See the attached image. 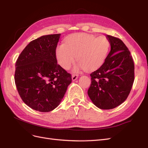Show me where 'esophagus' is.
<instances>
[{
    "instance_id": "obj_1",
    "label": "esophagus",
    "mask_w": 148,
    "mask_h": 148,
    "mask_svg": "<svg viewBox=\"0 0 148 148\" xmlns=\"http://www.w3.org/2000/svg\"><path fill=\"white\" fill-rule=\"evenodd\" d=\"M78 77H79L78 74H73L72 75V79H73V81H75L78 78Z\"/></svg>"
}]
</instances>
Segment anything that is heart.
<instances>
[{"instance_id": "obj_1", "label": "heart", "mask_w": 148, "mask_h": 148, "mask_svg": "<svg viewBox=\"0 0 148 148\" xmlns=\"http://www.w3.org/2000/svg\"><path fill=\"white\" fill-rule=\"evenodd\" d=\"M110 48L106 37L86 33H76L66 38L65 42L56 48V58L59 65L69 69L75 59L78 66L86 71H94L103 65Z\"/></svg>"}]
</instances>
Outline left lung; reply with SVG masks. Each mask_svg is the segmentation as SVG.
Here are the masks:
<instances>
[{"mask_svg":"<svg viewBox=\"0 0 148 148\" xmlns=\"http://www.w3.org/2000/svg\"><path fill=\"white\" fill-rule=\"evenodd\" d=\"M111 51L103 65L90 74L88 96L101 109L115 108L126 101L134 80L133 59L126 45L117 37L108 35Z\"/></svg>","mask_w":148,"mask_h":148,"instance_id":"1","label":"left lung"}]
</instances>
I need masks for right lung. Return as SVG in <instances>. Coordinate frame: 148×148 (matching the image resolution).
I'll return each instance as SVG.
<instances>
[{
    "instance_id": "obj_1",
    "label": "right lung",
    "mask_w": 148,
    "mask_h": 148,
    "mask_svg": "<svg viewBox=\"0 0 148 148\" xmlns=\"http://www.w3.org/2000/svg\"><path fill=\"white\" fill-rule=\"evenodd\" d=\"M60 34L33 40L18 56L14 79L24 103L40 112H49L59 105L71 74L58 64L56 50Z\"/></svg>"
}]
</instances>
